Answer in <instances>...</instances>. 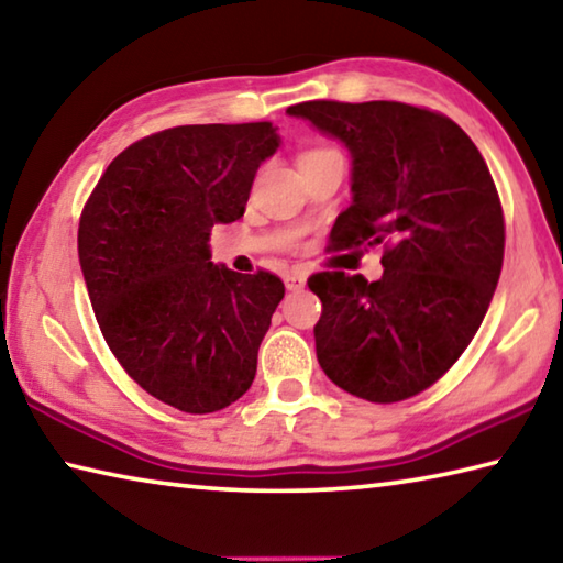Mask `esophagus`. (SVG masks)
<instances>
[{"label": "esophagus", "instance_id": "34e87169", "mask_svg": "<svg viewBox=\"0 0 563 563\" xmlns=\"http://www.w3.org/2000/svg\"><path fill=\"white\" fill-rule=\"evenodd\" d=\"M305 283H308V275H305L302 271H290L288 275H285V288L288 290H302Z\"/></svg>", "mask_w": 563, "mask_h": 563}]
</instances>
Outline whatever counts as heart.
<instances>
[{"mask_svg": "<svg viewBox=\"0 0 563 563\" xmlns=\"http://www.w3.org/2000/svg\"><path fill=\"white\" fill-rule=\"evenodd\" d=\"M322 154H332L328 148H312V151H305L300 158H312V156H322Z\"/></svg>", "mask_w": 563, "mask_h": 563, "instance_id": "b5f03b06", "label": "heart"}]
</instances>
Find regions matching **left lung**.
<instances>
[{"mask_svg": "<svg viewBox=\"0 0 563 563\" xmlns=\"http://www.w3.org/2000/svg\"><path fill=\"white\" fill-rule=\"evenodd\" d=\"M350 151L352 203L335 251L385 245L383 278L318 273V362L367 402L437 383L479 330L504 261L501 203L472 139L442 113L399 101H305L288 109Z\"/></svg>", "mask_w": 563, "mask_h": 563, "instance_id": "left-lung-1", "label": "left lung"}]
</instances>
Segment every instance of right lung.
I'll return each instance as SVG.
<instances>
[{"label":"right lung","instance_id":"right-lung-1","mask_svg":"<svg viewBox=\"0 0 563 563\" xmlns=\"http://www.w3.org/2000/svg\"><path fill=\"white\" fill-rule=\"evenodd\" d=\"M278 148L268 121L161 131L121 151L84 206L79 263L103 338L180 412H218L253 385L285 285L216 265L208 235L245 213L255 170Z\"/></svg>","mask_w":563,"mask_h":563}]
</instances>
